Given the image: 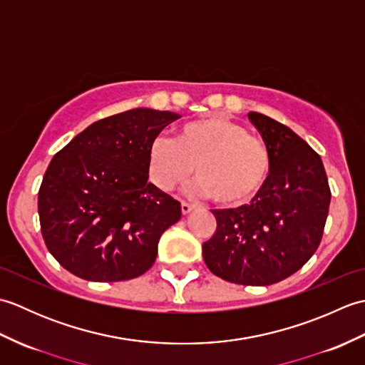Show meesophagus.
<instances>
[{
	"instance_id": "34e87169",
	"label": "esophagus",
	"mask_w": 365,
	"mask_h": 365,
	"mask_svg": "<svg viewBox=\"0 0 365 365\" xmlns=\"http://www.w3.org/2000/svg\"><path fill=\"white\" fill-rule=\"evenodd\" d=\"M192 208H195V205L192 204H188V202H182V213L183 215H188Z\"/></svg>"
}]
</instances>
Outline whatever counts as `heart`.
<instances>
[{"label": "heart", "instance_id": "1", "mask_svg": "<svg viewBox=\"0 0 365 365\" xmlns=\"http://www.w3.org/2000/svg\"><path fill=\"white\" fill-rule=\"evenodd\" d=\"M197 166V188L222 207H243L260 196L273 173L268 144L224 115L183 123L175 141L153 139L152 180L161 190L183 183Z\"/></svg>", "mask_w": 365, "mask_h": 365}]
</instances>
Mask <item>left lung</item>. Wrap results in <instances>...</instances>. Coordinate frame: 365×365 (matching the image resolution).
Wrapping results in <instances>:
<instances>
[{
	"label": "left lung",
	"instance_id": "1",
	"mask_svg": "<svg viewBox=\"0 0 365 365\" xmlns=\"http://www.w3.org/2000/svg\"><path fill=\"white\" fill-rule=\"evenodd\" d=\"M247 115L273 155V173L250 205L212 210L216 230L202 255L224 281L271 285L297 273L317 251L331 190L320 155L304 139L265 114Z\"/></svg>",
	"mask_w": 365,
	"mask_h": 365
}]
</instances>
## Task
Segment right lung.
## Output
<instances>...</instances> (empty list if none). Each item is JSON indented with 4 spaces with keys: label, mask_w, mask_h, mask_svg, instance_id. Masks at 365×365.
Listing matches in <instances>:
<instances>
[{
    "label": "right lung",
    "mask_w": 365,
    "mask_h": 365,
    "mask_svg": "<svg viewBox=\"0 0 365 365\" xmlns=\"http://www.w3.org/2000/svg\"><path fill=\"white\" fill-rule=\"evenodd\" d=\"M180 115L136 108L97 120L54 155L38 190L43 242L72 274L94 282L144 274L182 216L149 183V147Z\"/></svg>",
    "instance_id": "1"
}]
</instances>
